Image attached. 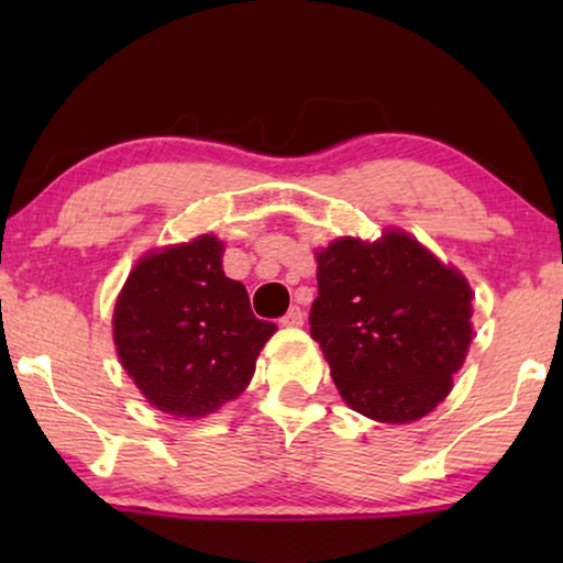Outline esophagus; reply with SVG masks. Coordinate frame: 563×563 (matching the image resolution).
Segmentation results:
<instances>
[{"mask_svg":"<svg viewBox=\"0 0 563 563\" xmlns=\"http://www.w3.org/2000/svg\"><path fill=\"white\" fill-rule=\"evenodd\" d=\"M305 322V312L299 307H289V312L282 318L284 328H299Z\"/></svg>","mask_w":563,"mask_h":563,"instance_id":"34e87169","label":"esophagus"}]
</instances>
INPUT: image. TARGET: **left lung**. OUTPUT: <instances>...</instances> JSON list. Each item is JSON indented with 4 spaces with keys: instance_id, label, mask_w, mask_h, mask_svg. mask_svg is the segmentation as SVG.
Listing matches in <instances>:
<instances>
[{
    "instance_id": "1",
    "label": "left lung",
    "mask_w": 563,
    "mask_h": 563,
    "mask_svg": "<svg viewBox=\"0 0 563 563\" xmlns=\"http://www.w3.org/2000/svg\"><path fill=\"white\" fill-rule=\"evenodd\" d=\"M310 333L351 410L402 426L449 397L472 343V287L412 235L338 238L318 256Z\"/></svg>"
}]
</instances>
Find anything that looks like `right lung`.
Returning <instances> with one entry per match:
<instances>
[{"label": "right lung", "mask_w": 563, "mask_h": 563, "mask_svg": "<svg viewBox=\"0 0 563 563\" xmlns=\"http://www.w3.org/2000/svg\"><path fill=\"white\" fill-rule=\"evenodd\" d=\"M222 243L199 235L137 261L112 314L118 356L156 410L205 418L249 387L274 322L222 272Z\"/></svg>", "instance_id": "1"}]
</instances>
